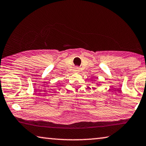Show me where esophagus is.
Segmentation results:
<instances>
[{
  "instance_id": "esophagus-1",
  "label": "esophagus",
  "mask_w": 146,
  "mask_h": 146,
  "mask_svg": "<svg viewBox=\"0 0 146 146\" xmlns=\"http://www.w3.org/2000/svg\"><path fill=\"white\" fill-rule=\"evenodd\" d=\"M75 71H76V72H78V71H79V68H76L75 69Z\"/></svg>"
}]
</instances>
